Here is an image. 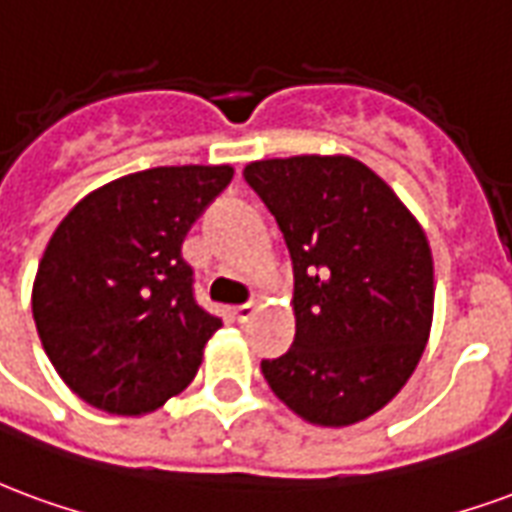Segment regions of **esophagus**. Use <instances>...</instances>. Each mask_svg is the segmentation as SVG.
Wrapping results in <instances>:
<instances>
[{
  "label": "esophagus",
  "instance_id": "obj_1",
  "mask_svg": "<svg viewBox=\"0 0 512 512\" xmlns=\"http://www.w3.org/2000/svg\"><path fill=\"white\" fill-rule=\"evenodd\" d=\"M253 313H256V305H240V308H234V316H237V322L245 324V322H251L253 319Z\"/></svg>",
  "mask_w": 512,
  "mask_h": 512
}]
</instances>
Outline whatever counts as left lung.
Instances as JSON below:
<instances>
[{
  "mask_svg": "<svg viewBox=\"0 0 512 512\" xmlns=\"http://www.w3.org/2000/svg\"><path fill=\"white\" fill-rule=\"evenodd\" d=\"M242 177L278 220L294 264V343L261 360V374L305 423H360L401 393L431 335L423 226L349 155L256 160Z\"/></svg>",
  "mask_w": 512,
  "mask_h": 512,
  "instance_id": "left-lung-1",
  "label": "left lung"
}]
</instances>
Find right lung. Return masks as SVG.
Segmentation results:
<instances>
[{"instance_id":"1","label":"right lung","mask_w":512,"mask_h":512,"mask_svg":"<svg viewBox=\"0 0 512 512\" xmlns=\"http://www.w3.org/2000/svg\"><path fill=\"white\" fill-rule=\"evenodd\" d=\"M231 177V166L136 171L87 193L51 234L32 316L81 401L138 417L193 382L220 319L193 300L182 242Z\"/></svg>"}]
</instances>
